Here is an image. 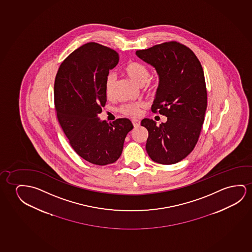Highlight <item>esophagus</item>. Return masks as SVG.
<instances>
[{"instance_id":"obj_1","label":"esophagus","mask_w":252,"mask_h":252,"mask_svg":"<svg viewBox=\"0 0 252 252\" xmlns=\"http://www.w3.org/2000/svg\"><path fill=\"white\" fill-rule=\"evenodd\" d=\"M131 123H132L134 127H139V126H140V121L139 120H132Z\"/></svg>"}]
</instances>
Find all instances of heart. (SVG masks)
<instances>
[{
	"mask_svg": "<svg viewBox=\"0 0 252 252\" xmlns=\"http://www.w3.org/2000/svg\"><path fill=\"white\" fill-rule=\"evenodd\" d=\"M124 73L136 84L143 86L145 91L149 94H154L157 92L159 80L158 79H151V71L149 67L139 62H129L125 66ZM115 75L109 73L106 76L104 83V91L107 98H112L113 93V85L115 82ZM146 107V103L143 101L130 102L124 104L119 108L120 113L125 116L135 118L140 115L141 111Z\"/></svg>",
	"mask_w": 252,
	"mask_h": 252,
	"instance_id": "1",
	"label": "heart"
}]
</instances>
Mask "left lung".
I'll list each match as a JSON object with an SVG mask.
<instances>
[{
    "label": "left lung",
    "mask_w": 252,
    "mask_h": 252,
    "mask_svg": "<svg viewBox=\"0 0 252 252\" xmlns=\"http://www.w3.org/2000/svg\"><path fill=\"white\" fill-rule=\"evenodd\" d=\"M136 55L157 70L159 86L152 111L167 117L159 126L149 119L141 121L148 131L146 152L157 163L175 164L192 152L200 135L207 108L204 70L192 50L175 40Z\"/></svg>",
    "instance_id": "8db88e82"
}]
</instances>
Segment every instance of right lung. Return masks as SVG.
I'll return each mask as SVG.
<instances>
[{
	"label": "right lung",
	"instance_id": "right-lung-1",
	"mask_svg": "<svg viewBox=\"0 0 252 252\" xmlns=\"http://www.w3.org/2000/svg\"><path fill=\"white\" fill-rule=\"evenodd\" d=\"M119 60L112 48L88 42L62 62L55 76L59 123L74 152L98 165L113 164L121 157L125 139L133 128L126 118L113 123L98 120L106 102L105 79Z\"/></svg>",
	"mask_w": 252,
	"mask_h": 252
}]
</instances>
